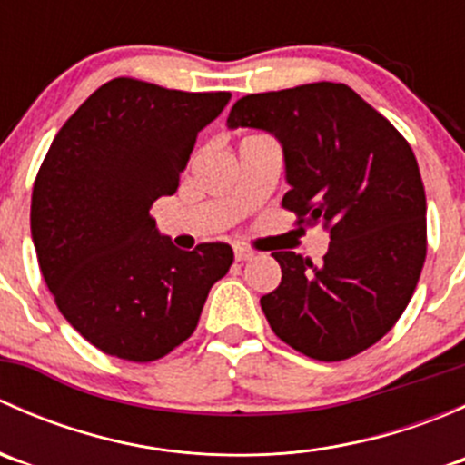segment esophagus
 Returning a JSON list of instances; mask_svg holds the SVG:
<instances>
[{
	"label": "esophagus",
	"mask_w": 465,
	"mask_h": 465,
	"mask_svg": "<svg viewBox=\"0 0 465 465\" xmlns=\"http://www.w3.org/2000/svg\"><path fill=\"white\" fill-rule=\"evenodd\" d=\"M233 259H236V261H250V259H254V252H250L247 247L236 245V247H233Z\"/></svg>",
	"instance_id": "34e87169"
}]
</instances>
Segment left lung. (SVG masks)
<instances>
[{"instance_id": "obj_1", "label": "left lung", "mask_w": 465, "mask_h": 465, "mask_svg": "<svg viewBox=\"0 0 465 465\" xmlns=\"http://www.w3.org/2000/svg\"><path fill=\"white\" fill-rule=\"evenodd\" d=\"M227 128L274 134L290 186L283 206L331 233L320 265L272 254L283 274L261 297L272 331L323 362L376 344L410 303L428 252V204L410 143L341 83L242 96Z\"/></svg>"}]
</instances>
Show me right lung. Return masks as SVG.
I'll use <instances>...</instances> for the list:
<instances>
[{
	"label": "right lung",
	"instance_id": "add662e5",
	"mask_svg": "<svg viewBox=\"0 0 465 465\" xmlns=\"http://www.w3.org/2000/svg\"><path fill=\"white\" fill-rule=\"evenodd\" d=\"M229 98L114 78L69 116L42 162L31 198L37 262L64 320L103 353H171L233 262L224 242L177 250L150 218Z\"/></svg>",
	"mask_w": 465,
	"mask_h": 465
}]
</instances>
